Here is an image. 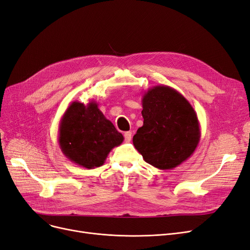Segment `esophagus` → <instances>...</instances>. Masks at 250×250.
<instances>
[{
	"instance_id": "34e87169",
	"label": "esophagus",
	"mask_w": 250,
	"mask_h": 250,
	"mask_svg": "<svg viewBox=\"0 0 250 250\" xmlns=\"http://www.w3.org/2000/svg\"><path fill=\"white\" fill-rule=\"evenodd\" d=\"M124 137H125V141L128 143L131 141V137H132V133L130 131H127L124 133Z\"/></svg>"
}]
</instances>
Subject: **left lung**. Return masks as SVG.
Masks as SVG:
<instances>
[{"instance_id":"left-lung-1","label":"left lung","mask_w":250,"mask_h":250,"mask_svg":"<svg viewBox=\"0 0 250 250\" xmlns=\"http://www.w3.org/2000/svg\"><path fill=\"white\" fill-rule=\"evenodd\" d=\"M144 125L133 145L145 161L168 170L193 155L200 141V124L195 109L175 89L158 85L143 96Z\"/></svg>"}]
</instances>
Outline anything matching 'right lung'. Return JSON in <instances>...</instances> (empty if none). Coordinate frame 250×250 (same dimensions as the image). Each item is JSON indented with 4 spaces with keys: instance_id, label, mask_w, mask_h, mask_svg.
I'll return each instance as SVG.
<instances>
[{
    "instance_id": "right-lung-1",
    "label": "right lung",
    "mask_w": 250,
    "mask_h": 250,
    "mask_svg": "<svg viewBox=\"0 0 250 250\" xmlns=\"http://www.w3.org/2000/svg\"><path fill=\"white\" fill-rule=\"evenodd\" d=\"M58 131V144L63 155L88 169L102 166L108 153L124 141L93 101L87 105L79 102L69 104Z\"/></svg>"
}]
</instances>
